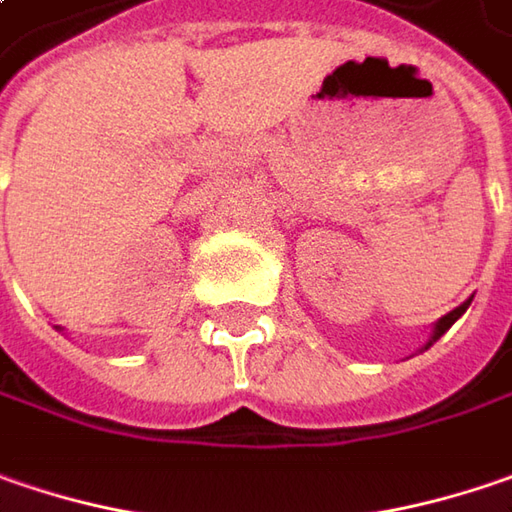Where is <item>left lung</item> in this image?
I'll use <instances>...</instances> for the list:
<instances>
[{"instance_id": "8db88e82", "label": "left lung", "mask_w": 512, "mask_h": 512, "mask_svg": "<svg viewBox=\"0 0 512 512\" xmlns=\"http://www.w3.org/2000/svg\"><path fill=\"white\" fill-rule=\"evenodd\" d=\"M467 308H470V299H467V302H464V305H458V308H455V311H449L447 317H441V320L435 322V331H432V337H429V343H426V348H429V345L435 343V340H438V337H441V334H447V331H449V325H452V322L458 320V317H461V314H464V311H467Z\"/></svg>"}]
</instances>
